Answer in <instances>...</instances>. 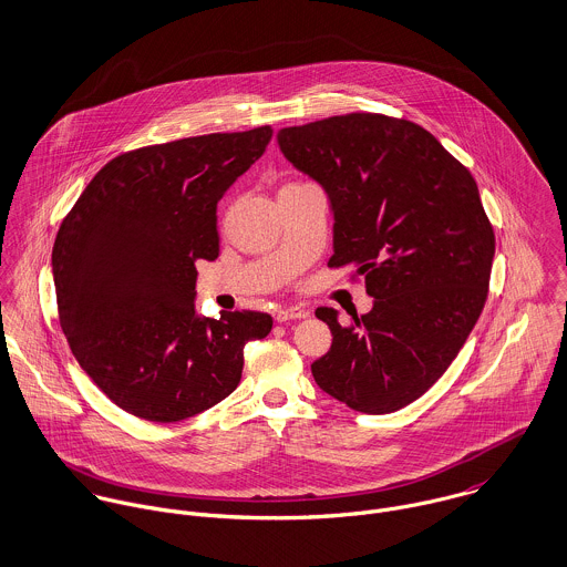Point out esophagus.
<instances>
[{"label":"esophagus","instance_id":"esophagus-1","mask_svg":"<svg viewBox=\"0 0 567 567\" xmlns=\"http://www.w3.org/2000/svg\"><path fill=\"white\" fill-rule=\"evenodd\" d=\"M303 317H308V312H306V310H301V308H297V306H290V308H279V310L275 312V321H277V323L297 321V319H303Z\"/></svg>","mask_w":567,"mask_h":567}]
</instances>
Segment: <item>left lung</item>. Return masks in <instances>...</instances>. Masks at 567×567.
<instances>
[{
  "instance_id": "8db88e82",
  "label": "left lung",
  "mask_w": 567,
  "mask_h": 567,
  "mask_svg": "<svg viewBox=\"0 0 567 567\" xmlns=\"http://www.w3.org/2000/svg\"><path fill=\"white\" fill-rule=\"evenodd\" d=\"M277 142L329 196L327 266H353L373 297L371 312L344 324L317 310L333 336L312 364L317 384L367 414L412 404L485 308L495 236L472 172L419 124L380 113L281 128Z\"/></svg>"
}]
</instances>
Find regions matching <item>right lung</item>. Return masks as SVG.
<instances>
[{"label":"right lung","mask_w":567,"mask_h":567,"mask_svg":"<svg viewBox=\"0 0 567 567\" xmlns=\"http://www.w3.org/2000/svg\"><path fill=\"white\" fill-rule=\"evenodd\" d=\"M270 137L259 126L124 153L65 216L52 248L61 327L122 410L172 423L223 402L240 384L244 344L270 333L264 312L194 310L196 261L220 252L218 200Z\"/></svg>","instance_id":"obj_1"}]
</instances>
